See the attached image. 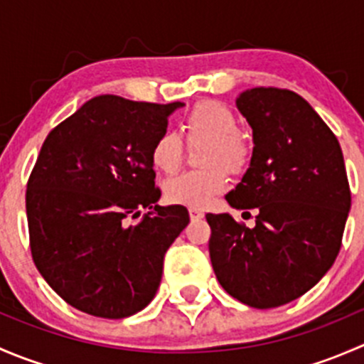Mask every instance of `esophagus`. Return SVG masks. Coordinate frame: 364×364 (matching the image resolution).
Instances as JSON below:
<instances>
[{
  "instance_id": "34e87169",
  "label": "esophagus",
  "mask_w": 364,
  "mask_h": 364,
  "mask_svg": "<svg viewBox=\"0 0 364 364\" xmlns=\"http://www.w3.org/2000/svg\"><path fill=\"white\" fill-rule=\"evenodd\" d=\"M188 213H190V218L192 220L204 218V211L200 208H188Z\"/></svg>"
}]
</instances>
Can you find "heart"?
I'll list each match as a JSON object with an SVG mask.
<instances>
[{
  "instance_id": "1",
  "label": "heart",
  "mask_w": 364,
  "mask_h": 364,
  "mask_svg": "<svg viewBox=\"0 0 364 364\" xmlns=\"http://www.w3.org/2000/svg\"><path fill=\"white\" fill-rule=\"evenodd\" d=\"M183 132L190 142L208 141L203 153V171H190L165 183V199L171 204L203 208L227 186V168L240 174L250 161V148L240 135L237 117L218 102L204 100L192 107L183 121ZM183 141L176 132H164L151 148V161L165 174L179 168Z\"/></svg>"
}]
</instances>
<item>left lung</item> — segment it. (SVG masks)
<instances>
[{
    "label": "left lung",
    "mask_w": 364,
    "mask_h": 364,
    "mask_svg": "<svg viewBox=\"0 0 364 364\" xmlns=\"http://www.w3.org/2000/svg\"><path fill=\"white\" fill-rule=\"evenodd\" d=\"M236 105L252 127L253 153L225 199L257 209L255 227L208 213L209 257L230 296L266 310L303 296L333 266L350 188L338 139L303 97L253 87Z\"/></svg>",
    "instance_id": "left-lung-1"
}]
</instances>
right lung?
I'll list each match as a JSON object with an SVG mask.
<instances>
[{"mask_svg":"<svg viewBox=\"0 0 364 364\" xmlns=\"http://www.w3.org/2000/svg\"><path fill=\"white\" fill-rule=\"evenodd\" d=\"M183 105L100 95L43 141L26 190L31 255L84 314L130 317L159 291L165 252L190 216L185 205L156 204L151 148ZM146 207L154 211L138 220Z\"/></svg>","mask_w":364,"mask_h":364,"instance_id":"1","label":"right lung"}]
</instances>
